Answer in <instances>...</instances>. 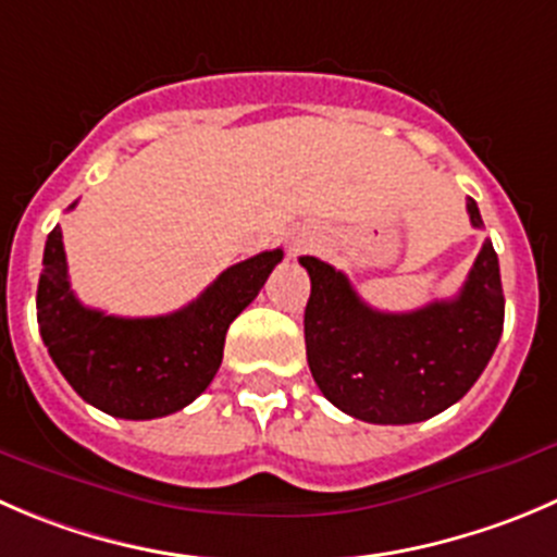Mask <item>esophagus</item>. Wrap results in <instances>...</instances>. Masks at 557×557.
<instances>
[{
    "label": "esophagus",
    "instance_id": "1",
    "mask_svg": "<svg viewBox=\"0 0 557 557\" xmlns=\"http://www.w3.org/2000/svg\"><path fill=\"white\" fill-rule=\"evenodd\" d=\"M299 247H301V242H294V250H299Z\"/></svg>",
    "mask_w": 557,
    "mask_h": 557
}]
</instances>
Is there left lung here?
<instances>
[{"mask_svg": "<svg viewBox=\"0 0 557 557\" xmlns=\"http://www.w3.org/2000/svg\"><path fill=\"white\" fill-rule=\"evenodd\" d=\"M468 214L473 228H482L473 198ZM299 263L312 285L305 310L307 364L323 397L361 422L433 419L466 397L498 348L506 299L490 239L455 299L410 312L370 307L321 258L301 256Z\"/></svg>", "mask_w": 557, "mask_h": 557, "instance_id": "left-lung-1", "label": "left lung"}]
</instances>
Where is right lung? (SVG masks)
Listing matches in <instances>:
<instances>
[{
	"label": "right lung",
	"mask_w": 557,
	"mask_h": 557,
	"mask_svg": "<svg viewBox=\"0 0 557 557\" xmlns=\"http://www.w3.org/2000/svg\"><path fill=\"white\" fill-rule=\"evenodd\" d=\"M280 261L283 250L258 252L171 315L119 318L75 299L57 225L37 283L40 337L64 381L102 413L135 422L176 413L218 375L225 332Z\"/></svg>",
	"instance_id": "right-lung-1"
}]
</instances>
